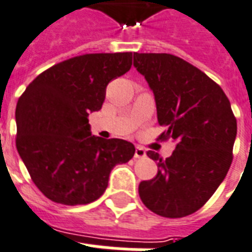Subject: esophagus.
<instances>
[{
	"label": "esophagus",
	"instance_id": "34e87169",
	"mask_svg": "<svg viewBox=\"0 0 252 252\" xmlns=\"http://www.w3.org/2000/svg\"><path fill=\"white\" fill-rule=\"evenodd\" d=\"M145 157H146V151H145L141 146H137L136 151H134V158L140 159V158H145Z\"/></svg>",
	"mask_w": 252,
	"mask_h": 252
}]
</instances>
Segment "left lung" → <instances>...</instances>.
Wrapping results in <instances>:
<instances>
[{
  "label": "left lung",
  "instance_id": "obj_1",
  "mask_svg": "<svg viewBox=\"0 0 252 252\" xmlns=\"http://www.w3.org/2000/svg\"><path fill=\"white\" fill-rule=\"evenodd\" d=\"M133 66L154 93L158 123L176 149L158 161L154 179L141 181L142 203L163 218L177 219L198 211L225 179L233 160L237 120L220 85L189 62L165 53H134Z\"/></svg>",
  "mask_w": 252,
  "mask_h": 252
}]
</instances>
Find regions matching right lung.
<instances>
[{"label":"right lung","mask_w":252,"mask_h":252,"mask_svg":"<svg viewBox=\"0 0 252 252\" xmlns=\"http://www.w3.org/2000/svg\"><path fill=\"white\" fill-rule=\"evenodd\" d=\"M130 66L132 53L73 57L40 73L18 99L16 149L34 185L55 203H92L105 193L111 169L133 158V144L92 136L88 119L101 110L107 84Z\"/></svg>","instance_id":"add662e5"}]
</instances>
